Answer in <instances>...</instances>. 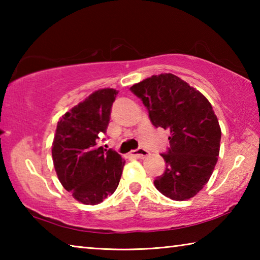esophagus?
Segmentation results:
<instances>
[{
  "mask_svg": "<svg viewBox=\"0 0 260 260\" xmlns=\"http://www.w3.org/2000/svg\"><path fill=\"white\" fill-rule=\"evenodd\" d=\"M131 156L134 157V158H140V159H143V158H146L147 156H149V151L146 150L144 148H139V149H136V150L132 151Z\"/></svg>",
  "mask_w": 260,
  "mask_h": 260,
  "instance_id": "1",
  "label": "esophagus"
}]
</instances>
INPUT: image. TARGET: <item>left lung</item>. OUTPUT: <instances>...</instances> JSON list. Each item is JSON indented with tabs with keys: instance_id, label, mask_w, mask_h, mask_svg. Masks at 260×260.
Listing matches in <instances>:
<instances>
[{
	"instance_id": "obj_1",
	"label": "left lung",
	"mask_w": 260,
	"mask_h": 260,
	"mask_svg": "<svg viewBox=\"0 0 260 260\" xmlns=\"http://www.w3.org/2000/svg\"><path fill=\"white\" fill-rule=\"evenodd\" d=\"M131 91L147 108L151 124L171 132L170 148L161 153L166 169L153 184L173 201L191 199L209 181L218 160L221 131L212 105L171 73L148 78Z\"/></svg>"
}]
</instances>
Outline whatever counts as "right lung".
I'll list each match as a JSON object with an SVG mask.
<instances>
[{
  "label": "right lung",
  "instance_id": "1",
  "mask_svg": "<svg viewBox=\"0 0 260 260\" xmlns=\"http://www.w3.org/2000/svg\"><path fill=\"white\" fill-rule=\"evenodd\" d=\"M117 94L118 90L111 88L95 91L57 124L51 149L57 177L83 204L103 202L120 181L125 160L117 151L98 143L107 133Z\"/></svg>",
  "mask_w": 260,
  "mask_h": 260
}]
</instances>
